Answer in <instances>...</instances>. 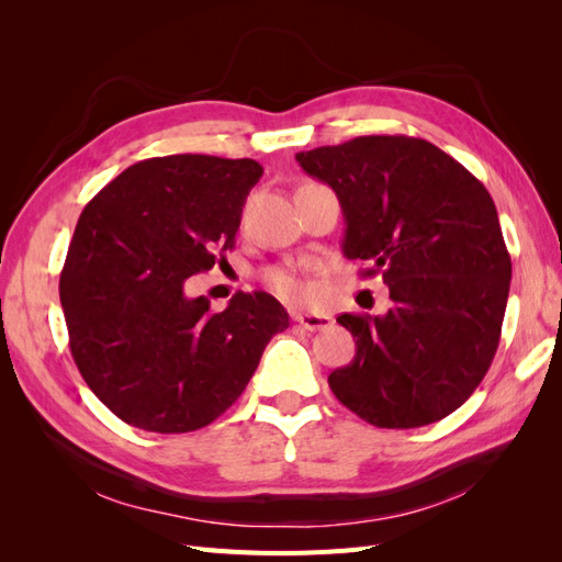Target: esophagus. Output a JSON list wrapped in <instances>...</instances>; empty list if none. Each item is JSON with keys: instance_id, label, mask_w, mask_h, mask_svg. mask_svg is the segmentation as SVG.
<instances>
[{"instance_id": "esophagus-1", "label": "esophagus", "mask_w": 562, "mask_h": 562, "mask_svg": "<svg viewBox=\"0 0 562 562\" xmlns=\"http://www.w3.org/2000/svg\"><path fill=\"white\" fill-rule=\"evenodd\" d=\"M293 321L300 323L304 330H323L333 326V316L328 314H293Z\"/></svg>"}]
</instances>
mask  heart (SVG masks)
Returning <instances> with one entry per match:
<instances>
[{"label": "heart", "mask_w": 562, "mask_h": 562, "mask_svg": "<svg viewBox=\"0 0 562 562\" xmlns=\"http://www.w3.org/2000/svg\"><path fill=\"white\" fill-rule=\"evenodd\" d=\"M267 283L274 288V291L291 300V302H302L307 300L310 293H312V283L310 279L302 274V271L297 269H291V267H279V269H271L267 274Z\"/></svg>", "instance_id": "obj_1"}]
</instances>
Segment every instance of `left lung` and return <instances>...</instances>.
<instances>
[{
    "instance_id": "1",
    "label": "left lung",
    "mask_w": 562,
    "mask_h": 562,
    "mask_svg": "<svg viewBox=\"0 0 562 562\" xmlns=\"http://www.w3.org/2000/svg\"><path fill=\"white\" fill-rule=\"evenodd\" d=\"M333 187L342 252L389 285L382 316H337L356 356L330 372L337 401L382 429L448 417L495 359L512 258L495 201L443 149L407 135H361L295 155Z\"/></svg>"
}]
</instances>
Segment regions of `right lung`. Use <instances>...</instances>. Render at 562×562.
<instances>
[{
    "instance_id": "add662e5",
    "label": "right lung",
    "mask_w": 562,
    "mask_h": 562,
    "mask_svg": "<svg viewBox=\"0 0 562 562\" xmlns=\"http://www.w3.org/2000/svg\"><path fill=\"white\" fill-rule=\"evenodd\" d=\"M252 159L173 155L128 166L83 209L60 274L75 363L131 427L187 434L241 396L288 312L262 291L223 312L187 295L234 248Z\"/></svg>"
}]
</instances>
